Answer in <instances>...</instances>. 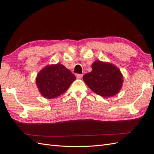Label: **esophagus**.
<instances>
[{
  "label": "esophagus",
  "mask_w": 154,
  "mask_h": 154,
  "mask_svg": "<svg viewBox=\"0 0 154 154\" xmlns=\"http://www.w3.org/2000/svg\"><path fill=\"white\" fill-rule=\"evenodd\" d=\"M83 74H77V79H81L82 77H83Z\"/></svg>",
  "instance_id": "esophagus-1"
}]
</instances>
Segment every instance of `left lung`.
<instances>
[{
	"mask_svg": "<svg viewBox=\"0 0 154 154\" xmlns=\"http://www.w3.org/2000/svg\"><path fill=\"white\" fill-rule=\"evenodd\" d=\"M91 72L83 79L92 91L103 97H109L119 92L123 84V75L117 67L111 63L96 61Z\"/></svg>",
	"mask_w": 154,
	"mask_h": 154,
	"instance_id": "1",
	"label": "left lung"
}]
</instances>
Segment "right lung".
I'll list each match as a JSON object with an SVG mask.
<instances>
[{
    "label": "right lung",
    "instance_id": "right-lung-1",
    "mask_svg": "<svg viewBox=\"0 0 154 154\" xmlns=\"http://www.w3.org/2000/svg\"><path fill=\"white\" fill-rule=\"evenodd\" d=\"M75 79V76L70 70L58 63L42 69L37 75L36 83L41 94L51 99L64 93Z\"/></svg>",
    "mask_w": 154,
    "mask_h": 154
}]
</instances>
